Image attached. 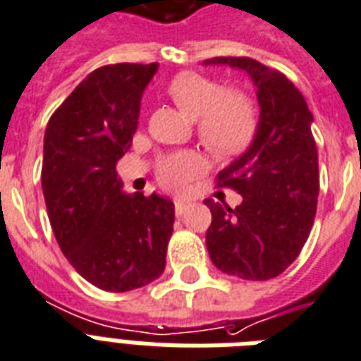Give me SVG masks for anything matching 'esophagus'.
I'll list each match as a JSON object with an SVG mask.
<instances>
[{
	"label": "esophagus",
	"instance_id": "obj_1",
	"mask_svg": "<svg viewBox=\"0 0 361 361\" xmlns=\"http://www.w3.org/2000/svg\"><path fill=\"white\" fill-rule=\"evenodd\" d=\"M186 207H188V203H186L184 199H175V214H177V216L184 214Z\"/></svg>",
	"mask_w": 361,
	"mask_h": 361
}]
</instances>
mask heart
<instances>
[{
    "instance_id": "heart-1",
    "label": "heart",
    "mask_w": 361,
    "mask_h": 361,
    "mask_svg": "<svg viewBox=\"0 0 361 361\" xmlns=\"http://www.w3.org/2000/svg\"><path fill=\"white\" fill-rule=\"evenodd\" d=\"M167 93L178 108L197 119L199 140L216 154H235L252 141L257 126L255 109L240 91H224L220 82L199 72H180L169 82ZM199 171L197 154L180 151L162 158L157 173L162 186L180 190Z\"/></svg>"
}]
</instances>
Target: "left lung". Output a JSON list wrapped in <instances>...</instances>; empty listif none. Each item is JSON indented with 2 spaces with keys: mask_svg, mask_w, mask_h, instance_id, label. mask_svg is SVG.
<instances>
[{
  "mask_svg": "<svg viewBox=\"0 0 361 361\" xmlns=\"http://www.w3.org/2000/svg\"><path fill=\"white\" fill-rule=\"evenodd\" d=\"M204 65L246 71L261 108L252 145L218 173L242 203L204 199L212 212L207 247L216 268L240 279L264 281L290 267L313 227L319 195V154L304 94L289 78L252 57H214Z\"/></svg>",
  "mask_w": 361,
  "mask_h": 361,
  "instance_id": "obj_1",
  "label": "left lung"
}]
</instances>
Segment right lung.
Listing matches in <instances>:
<instances>
[{
	"instance_id": "add662e5",
	"label": "right lung",
	"mask_w": 361,
	"mask_h": 361,
	"mask_svg": "<svg viewBox=\"0 0 361 361\" xmlns=\"http://www.w3.org/2000/svg\"><path fill=\"white\" fill-rule=\"evenodd\" d=\"M158 63L93 71L48 121L42 192L56 240L82 278L109 293L160 278L175 204L125 194L115 164L132 145L143 89Z\"/></svg>"
}]
</instances>
